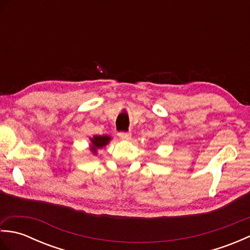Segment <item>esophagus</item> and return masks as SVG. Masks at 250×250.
<instances>
[{"label": "esophagus", "mask_w": 250, "mask_h": 250, "mask_svg": "<svg viewBox=\"0 0 250 250\" xmlns=\"http://www.w3.org/2000/svg\"><path fill=\"white\" fill-rule=\"evenodd\" d=\"M118 136L120 137L121 140L128 141V140L131 139V133H130V132H120V133H118Z\"/></svg>", "instance_id": "obj_1"}]
</instances>
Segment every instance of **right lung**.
<instances>
[{
    "label": "right lung",
    "mask_w": 250,
    "mask_h": 250,
    "mask_svg": "<svg viewBox=\"0 0 250 250\" xmlns=\"http://www.w3.org/2000/svg\"><path fill=\"white\" fill-rule=\"evenodd\" d=\"M91 141V144H90V150H91L94 155H97V150L100 148H103L106 146L110 141V136L108 135H94Z\"/></svg>",
    "instance_id": "obj_1"
}]
</instances>
